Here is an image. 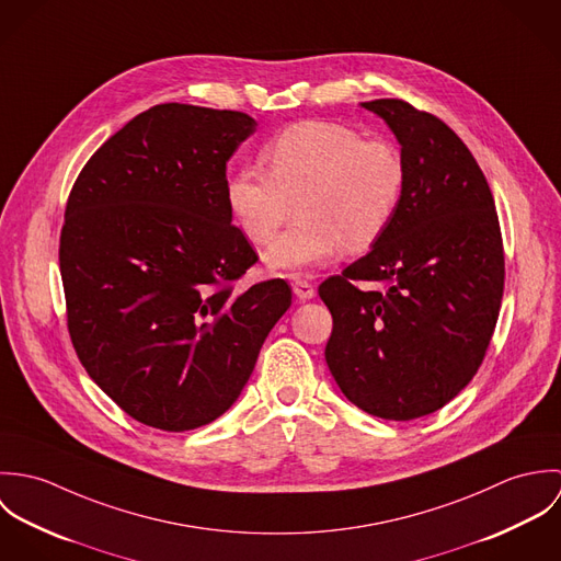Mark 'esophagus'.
I'll use <instances>...</instances> for the list:
<instances>
[{
  "mask_svg": "<svg viewBox=\"0 0 561 561\" xmlns=\"http://www.w3.org/2000/svg\"><path fill=\"white\" fill-rule=\"evenodd\" d=\"M294 294L298 296V300L305 302L316 296V287L307 278H294Z\"/></svg>",
  "mask_w": 561,
  "mask_h": 561,
  "instance_id": "esophagus-1",
  "label": "esophagus"
}]
</instances>
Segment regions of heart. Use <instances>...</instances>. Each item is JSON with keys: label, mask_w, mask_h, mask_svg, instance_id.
Instances as JSON below:
<instances>
[{"label": "heart", "mask_w": 561, "mask_h": 561, "mask_svg": "<svg viewBox=\"0 0 561 561\" xmlns=\"http://www.w3.org/2000/svg\"><path fill=\"white\" fill-rule=\"evenodd\" d=\"M261 170L243 168L227 183V205L245 240L267 245L298 211V222L265 261L296 272L365 252L385 238L405 187L396 145L363 140L341 123L305 121L280 131L261 151Z\"/></svg>", "instance_id": "1"}]
</instances>
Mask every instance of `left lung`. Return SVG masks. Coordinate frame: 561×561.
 <instances>
[{
	"label": "left lung",
	"instance_id": "left-lung-1",
	"mask_svg": "<svg viewBox=\"0 0 561 561\" xmlns=\"http://www.w3.org/2000/svg\"><path fill=\"white\" fill-rule=\"evenodd\" d=\"M360 105L396 134L405 187L385 238L320 285L325 363L360 410L410 421L478 374L503 298V240L478 161L440 118L401 99Z\"/></svg>",
	"mask_w": 561,
	"mask_h": 561
}]
</instances>
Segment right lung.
Listing matches in <instances>:
<instances>
[{
    "mask_svg": "<svg viewBox=\"0 0 561 561\" xmlns=\"http://www.w3.org/2000/svg\"><path fill=\"white\" fill-rule=\"evenodd\" d=\"M243 112L161 103L81 168L60 233L67 325L83 369L136 421L185 432L240 398L291 307L283 278L240 289L256 252L231 225L227 161Z\"/></svg>",
    "mask_w": 561,
    "mask_h": 561,
    "instance_id": "obj_1",
    "label": "right lung"
}]
</instances>
